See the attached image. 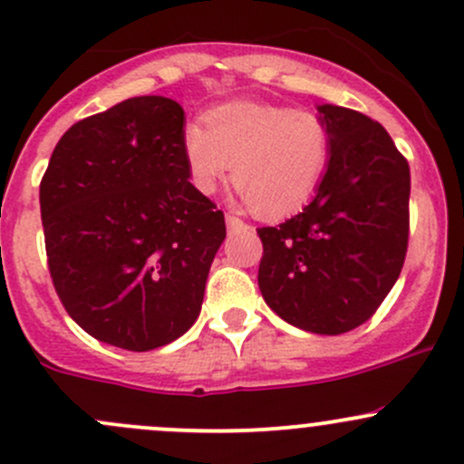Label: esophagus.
<instances>
[{"instance_id": "1", "label": "esophagus", "mask_w": 464, "mask_h": 464, "mask_svg": "<svg viewBox=\"0 0 464 464\" xmlns=\"http://www.w3.org/2000/svg\"><path fill=\"white\" fill-rule=\"evenodd\" d=\"M227 227H228V231H236V228H246V224H245V219H240L237 215L228 213L227 215Z\"/></svg>"}]
</instances>
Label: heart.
<instances>
[{"label":"heart","instance_id":"obj_1","mask_svg":"<svg viewBox=\"0 0 464 464\" xmlns=\"http://www.w3.org/2000/svg\"><path fill=\"white\" fill-rule=\"evenodd\" d=\"M330 128L310 110L228 102L184 130V154L198 190L210 195L233 175L246 204L283 218L310 202L330 163Z\"/></svg>","mask_w":464,"mask_h":464}]
</instances>
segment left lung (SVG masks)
Returning a JSON list of instances; mask_svg holds the SVG:
<instances>
[{"mask_svg":"<svg viewBox=\"0 0 464 464\" xmlns=\"http://www.w3.org/2000/svg\"><path fill=\"white\" fill-rule=\"evenodd\" d=\"M330 163L314 199L278 227H262L258 285L283 321L343 334L382 305L409 246L411 170L377 121L319 105Z\"/></svg>","mask_w":464,"mask_h":464,"instance_id":"left-lung-1","label":"left lung"}]
</instances>
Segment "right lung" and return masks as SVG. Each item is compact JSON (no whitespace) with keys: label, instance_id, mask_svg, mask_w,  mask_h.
<instances>
[{"label":"right lung","instance_id":"right-lung-1","mask_svg":"<svg viewBox=\"0 0 464 464\" xmlns=\"http://www.w3.org/2000/svg\"><path fill=\"white\" fill-rule=\"evenodd\" d=\"M179 102L137 96L78 121L51 154L40 210L53 287L102 343L148 353L202 310L224 213L190 184Z\"/></svg>","mask_w":464,"mask_h":464}]
</instances>
